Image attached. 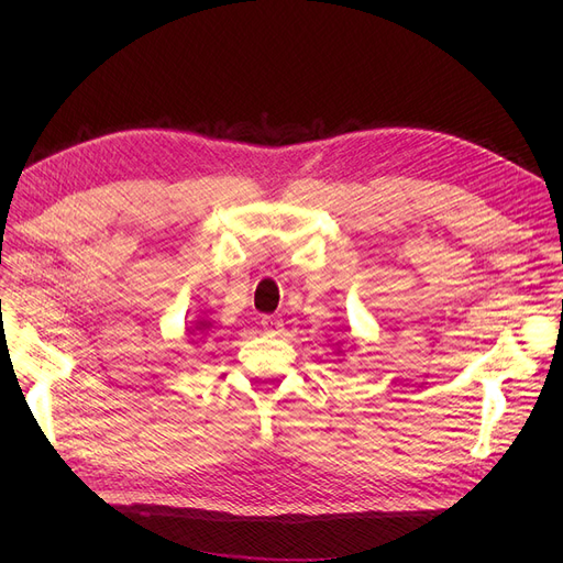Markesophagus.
<instances>
[{
  "mask_svg": "<svg viewBox=\"0 0 563 563\" xmlns=\"http://www.w3.org/2000/svg\"><path fill=\"white\" fill-rule=\"evenodd\" d=\"M262 329H264V333L278 335L283 331V319L276 314H266V317H262Z\"/></svg>",
  "mask_w": 563,
  "mask_h": 563,
  "instance_id": "1",
  "label": "esophagus"
}]
</instances>
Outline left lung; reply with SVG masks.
Returning <instances> with one entry per match:
<instances>
[{"label":"left lung","mask_w":563,"mask_h":563,"mask_svg":"<svg viewBox=\"0 0 563 563\" xmlns=\"http://www.w3.org/2000/svg\"><path fill=\"white\" fill-rule=\"evenodd\" d=\"M349 351H356V342H353V340H349L346 344L344 342H338L335 344V356H338V363H342L344 358H346V353Z\"/></svg>","instance_id":"1"}]
</instances>
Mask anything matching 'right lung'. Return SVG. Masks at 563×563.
<instances>
[{
	"label": "right lung",
	"mask_w": 563,
	"mask_h": 563,
	"mask_svg": "<svg viewBox=\"0 0 563 563\" xmlns=\"http://www.w3.org/2000/svg\"><path fill=\"white\" fill-rule=\"evenodd\" d=\"M212 331V321L205 319V317H198L194 321H187V333H189V340L191 342H202L205 335Z\"/></svg>",
	"instance_id": "add662e5"
}]
</instances>
